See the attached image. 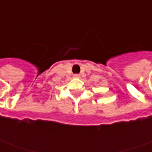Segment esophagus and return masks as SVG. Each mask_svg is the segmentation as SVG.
Masks as SVG:
<instances>
[{
    "instance_id": "esophagus-1",
    "label": "esophagus",
    "mask_w": 152,
    "mask_h": 152,
    "mask_svg": "<svg viewBox=\"0 0 152 152\" xmlns=\"http://www.w3.org/2000/svg\"><path fill=\"white\" fill-rule=\"evenodd\" d=\"M74 77H76V78H79V77H80V75H79V74H75V75H74Z\"/></svg>"
}]
</instances>
